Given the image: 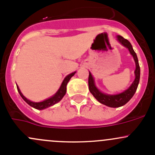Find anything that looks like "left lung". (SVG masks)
I'll return each instance as SVG.
<instances>
[{"label":"left lung","instance_id":"8db88e82","mask_svg":"<svg viewBox=\"0 0 155 155\" xmlns=\"http://www.w3.org/2000/svg\"><path fill=\"white\" fill-rule=\"evenodd\" d=\"M117 40L121 43L122 46L126 47L129 50L130 53L131 55L133 56L134 59V61L136 64V69L134 71V74H135V79L130 86L126 89L124 91L121 92V93L117 94H105L104 92H101L99 89L97 88L95 85L94 79L92 76L91 73L89 72V76H88V87L89 91L92 94L94 97L96 98L97 101H99L101 104H104V105L107 106L109 107L112 108H117L122 107V106L125 105L133 97V96L135 94L136 91H137V87H138L139 82H140V65H139L138 58L136 52L134 51V48L132 47V45L130 44L129 41L121 36L118 35L117 36Z\"/></svg>","mask_w":155,"mask_h":155}]
</instances>
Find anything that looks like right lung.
I'll list each match as a JSON object with an SVG mask.
<instances>
[{
    "mask_svg": "<svg viewBox=\"0 0 155 155\" xmlns=\"http://www.w3.org/2000/svg\"><path fill=\"white\" fill-rule=\"evenodd\" d=\"M76 73V72H73V73L68 75L63 80V82H62L61 85V86L59 87L58 90V91L56 92L53 96H51V97L44 100V101H41V102H34V101H30V100L27 99V98L22 94V93L21 92V91H20L18 85H17V89H18V93H19L20 96L22 97V99L24 100L28 105L31 106V107L34 108V109L42 110V109H46V108L54 105V104L58 103L59 101L64 97V96L65 94H66L67 92V85H68V82L70 81V79H71L72 76H74V74Z\"/></svg>",
    "mask_w": 155,
    "mask_h": 155,
    "instance_id": "1",
    "label": "right lung"
}]
</instances>
